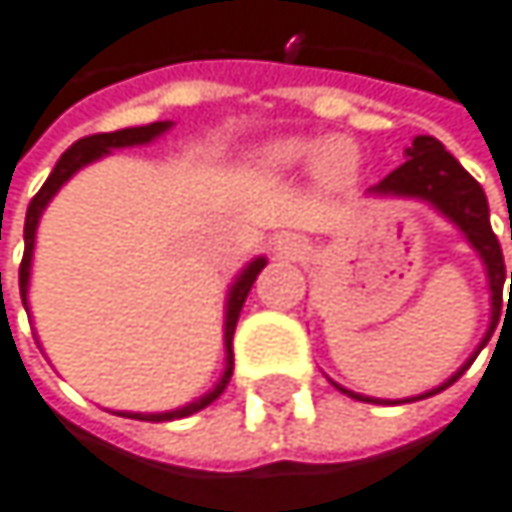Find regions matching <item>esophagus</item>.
<instances>
[{
	"label": "esophagus",
	"mask_w": 512,
	"mask_h": 512,
	"mask_svg": "<svg viewBox=\"0 0 512 512\" xmlns=\"http://www.w3.org/2000/svg\"><path fill=\"white\" fill-rule=\"evenodd\" d=\"M279 251H285V254H298V242H294V239H279Z\"/></svg>",
	"instance_id": "esophagus-1"
}]
</instances>
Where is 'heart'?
<instances>
[{
	"instance_id": "obj_1",
	"label": "heart",
	"mask_w": 512,
	"mask_h": 512,
	"mask_svg": "<svg viewBox=\"0 0 512 512\" xmlns=\"http://www.w3.org/2000/svg\"><path fill=\"white\" fill-rule=\"evenodd\" d=\"M356 150L347 141L313 144V141H279L264 150L267 168H294V165H316L325 181H344L356 168Z\"/></svg>"
}]
</instances>
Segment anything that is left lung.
I'll return each instance as SVG.
<instances>
[{"instance_id": "8db88e82", "label": "left lung", "mask_w": 512, "mask_h": 512, "mask_svg": "<svg viewBox=\"0 0 512 512\" xmlns=\"http://www.w3.org/2000/svg\"><path fill=\"white\" fill-rule=\"evenodd\" d=\"M371 193H384V196H415V199H427L430 205H436L451 224H458L464 230V236L470 239V245L479 251V258L485 261V270H488V282H491V304H495V313L501 310V294H504V282H507V270H504V251H501V242L491 230V221H488V199H485V190L479 187V181L473 174L451 156L436 137L430 134H421L411 141V147L405 150V162L390 171L387 178L371 187ZM512 236V224H510ZM512 282V273H510ZM491 338V334H488ZM488 338L482 341V347L488 344ZM479 353V350H476ZM476 359V356H473ZM470 359V362H473ZM467 362V365H470ZM467 365L458 371L455 378L445 381L442 387H436L433 393L445 390L455 384ZM347 396L353 399H362V402H375V399H365L359 393H350L344 390ZM427 393V396H433Z\"/></svg>"}]
</instances>
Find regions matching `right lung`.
<instances>
[{"label":"right lung","instance_id":"1","mask_svg":"<svg viewBox=\"0 0 512 512\" xmlns=\"http://www.w3.org/2000/svg\"><path fill=\"white\" fill-rule=\"evenodd\" d=\"M171 122H153V125H137V128H122V131H107V134H88L82 137V141H76L61 159H57L54 171L48 174V181L42 184V190L33 196L30 208H27V224H24V261H21V273H17V279H21V301L27 307V285H30V261H33V242H36V227H39V218H42V208L51 202V196L61 190L73 174L94 162V159H101L104 153L110 150H119V147H134V144H150L153 137H159ZM264 258L258 261H251L242 276L236 279V285L230 288V298H227V328H224V341H227V371H224V378L218 381V387H214L211 393H205L202 399L178 408V411H162V415H125V418H137V421H174V418H187L193 415V411H202L205 405H211L214 399H218L227 384H230V375H233V331H236V322H239V313H242V304L248 298V291L254 285V279H258V273L264 270ZM2 279V276H0Z\"/></svg>","mask_w":512,"mask_h":512}]
</instances>
